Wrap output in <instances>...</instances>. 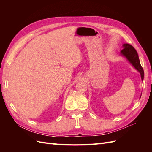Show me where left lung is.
Returning a JSON list of instances; mask_svg holds the SVG:
<instances>
[{"label": "left lung", "instance_id": "obj_1", "mask_svg": "<svg viewBox=\"0 0 152 152\" xmlns=\"http://www.w3.org/2000/svg\"><path fill=\"white\" fill-rule=\"evenodd\" d=\"M121 54L127 58L131 65L140 73L141 80L144 79V71L140 62V59L136 49L129 44H123V49L121 50Z\"/></svg>", "mask_w": 152, "mask_h": 152}]
</instances>
